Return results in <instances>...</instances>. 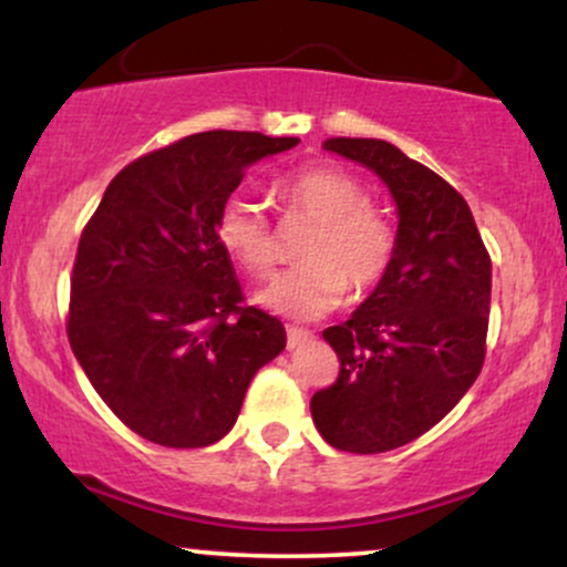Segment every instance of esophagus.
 Wrapping results in <instances>:
<instances>
[{"label": "esophagus", "mask_w": 567, "mask_h": 567, "mask_svg": "<svg viewBox=\"0 0 567 567\" xmlns=\"http://www.w3.org/2000/svg\"><path fill=\"white\" fill-rule=\"evenodd\" d=\"M288 349H296L301 347V343H306L311 338V333L306 328H298V324H288Z\"/></svg>", "instance_id": "obj_1"}]
</instances>
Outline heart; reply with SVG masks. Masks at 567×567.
<instances>
[{
    "mask_svg": "<svg viewBox=\"0 0 567 567\" xmlns=\"http://www.w3.org/2000/svg\"><path fill=\"white\" fill-rule=\"evenodd\" d=\"M288 218L309 220L298 245L301 266L285 271L258 292V303L285 317L311 320L341 303L343 292L365 296L386 277L396 252L392 218L368 202V188L341 167H303L275 186ZM220 247L252 279H266L279 261V243L269 218L252 202L234 197L216 220Z\"/></svg>",
    "mask_w": 567,
    "mask_h": 567,
    "instance_id": "1",
    "label": "heart"
}]
</instances>
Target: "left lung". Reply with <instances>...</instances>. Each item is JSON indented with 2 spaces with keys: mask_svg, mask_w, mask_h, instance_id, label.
Listing matches in <instances>:
<instances>
[{
  "mask_svg": "<svg viewBox=\"0 0 567 567\" xmlns=\"http://www.w3.org/2000/svg\"><path fill=\"white\" fill-rule=\"evenodd\" d=\"M389 186L400 213L396 252L360 309L322 330L338 354L333 386L311 396L324 442L386 453L440 424L485 362L491 256L470 205L421 162L379 138H330Z\"/></svg>",
  "mask_w": 567,
  "mask_h": 567,
  "instance_id": "1",
  "label": "left lung"
}]
</instances>
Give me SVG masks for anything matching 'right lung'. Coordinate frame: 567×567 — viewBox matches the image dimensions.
<instances>
[{
  "instance_id": "add662e5",
  "label": "right lung",
  "mask_w": 567,
  "mask_h": 567,
  "mask_svg": "<svg viewBox=\"0 0 567 567\" xmlns=\"http://www.w3.org/2000/svg\"><path fill=\"white\" fill-rule=\"evenodd\" d=\"M296 143L237 130L186 135L122 167L84 226L69 343L101 400L143 440L218 442L252 375L285 349L282 322L245 306L216 220L252 162Z\"/></svg>"
}]
</instances>
